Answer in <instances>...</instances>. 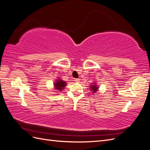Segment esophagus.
Segmentation results:
<instances>
[{"mask_svg": "<svg viewBox=\"0 0 150 150\" xmlns=\"http://www.w3.org/2000/svg\"><path fill=\"white\" fill-rule=\"evenodd\" d=\"M74 81H76V83H79L80 79H78V78H77V79H74Z\"/></svg>", "mask_w": 150, "mask_h": 150, "instance_id": "esophagus-1", "label": "esophagus"}]
</instances>
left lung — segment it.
Instances as JSON below:
<instances>
[{
	"label": "left lung",
	"instance_id": "left-lung-1",
	"mask_svg": "<svg viewBox=\"0 0 150 150\" xmlns=\"http://www.w3.org/2000/svg\"><path fill=\"white\" fill-rule=\"evenodd\" d=\"M93 84L94 85H91V89H92L93 93H96L97 91H98V87H97V86L95 85V84Z\"/></svg>",
	"mask_w": 150,
	"mask_h": 150
}]
</instances>
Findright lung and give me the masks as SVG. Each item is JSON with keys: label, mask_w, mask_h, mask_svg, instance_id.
I'll list each match as a JSON object with an SVG mask.
<instances>
[{"label": "right lung", "mask_w": 150, "mask_h": 150, "mask_svg": "<svg viewBox=\"0 0 150 150\" xmlns=\"http://www.w3.org/2000/svg\"><path fill=\"white\" fill-rule=\"evenodd\" d=\"M66 82L62 80H59L57 79V81H56V83L54 84V86H55V89L57 90H61L62 89L64 88L66 86Z\"/></svg>", "instance_id": "add662e5"}]
</instances>
